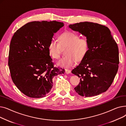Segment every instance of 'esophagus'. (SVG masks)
<instances>
[{
  "instance_id": "1",
  "label": "esophagus",
  "mask_w": 126,
  "mask_h": 126,
  "mask_svg": "<svg viewBox=\"0 0 126 126\" xmlns=\"http://www.w3.org/2000/svg\"><path fill=\"white\" fill-rule=\"evenodd\" d=\"M65 73L66 74H69L71 72V70H68V69H65Z\"/></svg>"
}]
</instances>
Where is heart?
Returning <instances> with one entry per match:
<instances>
[{
  "label": "heart",
  "mask_w": 126,
  "mask_h": 126,
  "mask_svg": "<svg viewBox=\"0 0 126 126\" xmlns=\"http://www.w3.org/2000/svg\"><path fill=\"white\" fill-rule=\"evenodd\" d=\"M59 43L51 40L48 49L50 56L54 59L60 57L61 48L66 47L65 55L57 62L59 66L68 68L75 62H80L86 56L89 50V42L86 38H80L79 35L71 32H65L58 37Z\"/></svg>",
  "instance_id": "heart-1"
}]
</instances>
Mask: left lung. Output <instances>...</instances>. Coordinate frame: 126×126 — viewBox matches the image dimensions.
I'll use <instances>...</instances> for the list:
<instances>
[{"instance_id":"1","label":"left lung","mask_w":126,"mask_h":126,"mask_svg":"<svg viewBox=\"0 0 126 126\" xmlns=\"http://www.w3.org/2000/svg\"><path fill=\"white\" fill-rule=\"evenodd\" d=\"M69 28L86 37L89 45L86 56L71 71L80 78L75 91L86 97L103 93L113 82L119 63L118 46L110 30L90 22L70 24Z\"/></svg>"}]
</instances>
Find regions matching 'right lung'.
Wrapping results in <instances>:
<instances>
[{
    "instance_id": "add662e5",
    "label": "right lung",
    "mask_w": 126,
    "mask_h": 126,
    "mask_svg": "<svg viewBox=\"0 0 126 126\" xmlns=\"http://www.w3.org/2000/svg\"><path fill=\"white\" fill-rule=\"evenodd\" d=\"M64 25L56 21H32L13 35L8 65L13 83L25 95L45 96L52 87V78L65 72L54 67L48 49L54 34Z\"/></svg>"
}]
</instances>
